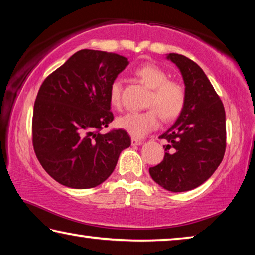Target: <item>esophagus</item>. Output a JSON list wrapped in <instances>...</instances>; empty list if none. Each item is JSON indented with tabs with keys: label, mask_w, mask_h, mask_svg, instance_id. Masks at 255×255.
<instances>
[{
	"label": "esophagus",
	"mask_w": 255,
	"mask_h": 255,
	"mask_svg": "<svg viewBox=\"0 0 255 255\" xmlns=\"http://www.w3.org/2000/svg\"><path fill=\"white\" fill-rule=\"evenodd\" d=\"M131 145L132 146H140V145H143V141L139 140V139H136V138H132Z\"/></svg>",
	"instance_id": "obj_1"
}]
</instances>
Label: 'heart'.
Segmentation results:
<instances>
[{"label":"heart","instance_id":"b5f03b06","mask_svg":"<svg viewBox=\"0 0 255 255\" xmlns=\"http://www.w3.org/2000/svg\"><path fill=\"white\" fill-rule=\"evenodd\" d=\"M135 74L140 82L150 89L147 106L154 107L145 111H129L116 120L117 127L133 138H141L158 126V115L164 120L178 117L185 103L184 86L178 81L169 80L167 73L155 64H144L136 68ZM122 83L120 80L112 81L109 86V101L117 107L120 103Z\"/></svg>","mask_w":255,"mask_h":255}]
</instances>
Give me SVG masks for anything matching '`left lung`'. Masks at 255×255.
Returning a JSON list of instances; mask_svg holds the SVG:
<instances>
[{
  "label": "left lung",
  "instance_id": "8db88e82",
  "mask_svg": "<svg viewBox=\"0 0 255 255\" xmlns=\"http://www.w3.org/2000/svg\"><path fill=\"white\" fill-rule=\"evenodd\" d=\"M182 75L185 103L176 122L159 136L167 141L164 159L150 167L158 185L172 192L196 189L222 163L226 147L223 102L201 67L183 55L166 54Z\"/></svg>",
  "mask_w": 255,
  "mask_h": 255
}]
</instances>
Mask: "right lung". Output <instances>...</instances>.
I'll list each match as a JSON object with an SVG mask.
<instances>
[{"mask_svg": "<svg viewBox=\"0 0 255 255\" xmlns=\"http://www.w3.org/2000/svg\"><path fill=\"white\" fill-rule=\"evenodd\" d=\"M128 64L122 55L82 49L41 84L33 107L32 144L41 166L58 183L97 187L130 146L123 129L100 132L114 120L109 86Z\"/></svg>", "mask_w": 255, "mask_h": 255, "instance_id": "add662e5", "label": "right lung"}]
</instances>
